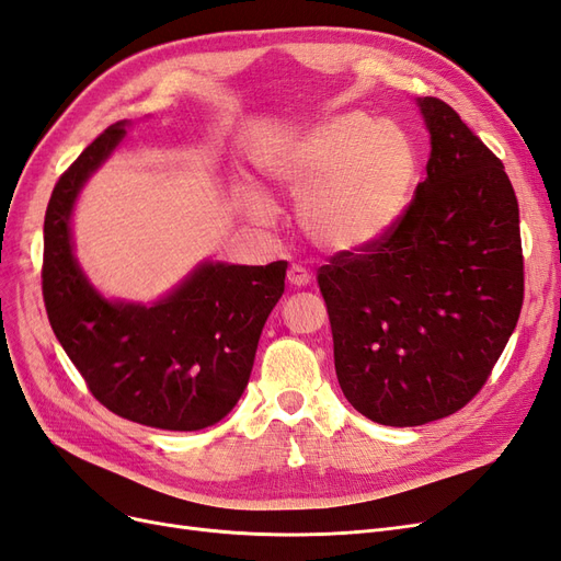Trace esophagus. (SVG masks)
<instances>
[{
    "label": "esophagus",
    "instance_id": "obj_1",
    "mask_svg": "<svg viewBox=\"0 0 561 561\" xmlns=\"http://www.w3.org/2000/svg\"><path fill=\"white\" fill-rule=\"evenodd\" d=\"M287 283H290L293 287H307L311 283V274L304 266L295 264V266H290V271H287Z\"/></svg>",
    "mask_w": 561,
    "mask_h": 561
}]
</instances>
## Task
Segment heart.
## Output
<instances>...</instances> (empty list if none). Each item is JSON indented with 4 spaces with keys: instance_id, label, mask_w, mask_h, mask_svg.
<instances>
[{
    "instance_id": "1",
    "label": "heart",
    "mask_w": 561,
    "mask_h": 561,
    "mask_svg": "<svg viewBox=\"0 0 561 561\" xmlns=\"http://www.w3.org/2000/svg\"><path fill=\"white\" fill-rule=\"evenodd\" d=\"M262 171L299 196V227L316 248L346 254L377 245L398 227L419 180V154L400 126L348 112L271 149ZM245 210L268 225L274 203L245 190Z\"/></svg>"
}]
</instances>
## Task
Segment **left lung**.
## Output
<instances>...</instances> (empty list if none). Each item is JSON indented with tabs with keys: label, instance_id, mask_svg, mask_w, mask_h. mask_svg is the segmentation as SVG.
<instances>
[{
	"label": "left lung",
	"instance_id": "obj_1",
	"mask_svg": "<svg viewBox=\"0 0 561 561\" xmlns=\"http://www.w3.org/2000/svg\"><path fill=\"white\" fill-rule=\"evenodd\" d=\"M426 180L398 227L320 266L346 400L383 426H423L486 383L524 299L519 206L496 159L447 103L419 98Z\"/></svg>",
	"mask_w": 561,
	"mask_h": 561
}]
</instances>
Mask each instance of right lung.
<instances>
[{"label": "right lung", "mask_w": 561, "mask_h": 561, "mask_svg": "<svg viewBox=\"0 0 561 561\" xmlns=\"http://www.w3.org/2000/svg\"><path fill=\"white\" fill-rule=\"evenodd\" d=\"M110 126L56 182L44 217L42 290L60 346L110 412L161 431H201L243 396L254 351L283 290L287 262H203L154 304L112 301L83 274L72 245L81 186L126 135Z\"/></svg>", "instance_id": "right-lung-1"}]
</instances>
